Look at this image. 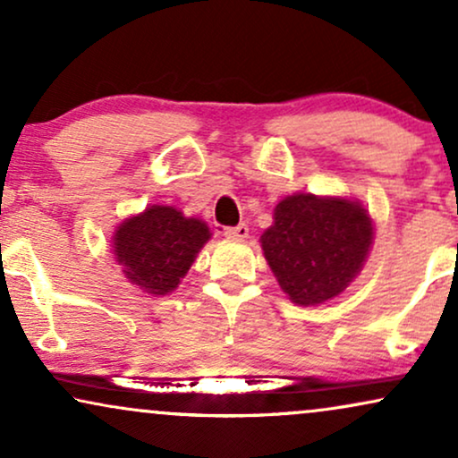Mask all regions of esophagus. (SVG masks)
<instances>
[{
  "instance_id": "esophagus-1",
  "label": "esophagus",
  "mask_w": 458,
  "mask_h": 458,
  "mask_svg": "<svg viewBox=\"0 0 458 458\" xmlns=\"http://www.w3.org/2000/svg\"><path fill=\"white\" fill-rule=\"evenodd\" d=\"M224 234H225V239L242 241V239H247V236H249V225H247V224L233 225V228H225Z\"/></svg>"
}]
</instances>
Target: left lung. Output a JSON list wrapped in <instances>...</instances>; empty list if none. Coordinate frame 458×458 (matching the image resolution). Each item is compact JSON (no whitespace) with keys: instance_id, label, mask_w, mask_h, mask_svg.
I'll return each mask as SVG.
<instances>
[{"instance_id":"left-lung-1","label":"left lung","mask_w":458,"mask_h":458,"mask_svg":"<svg viewBox=\"0 0 458 458\" xmlns=\"http://www.w3.org/2000/svg\"><path fill=\"white\" fill-rule=\"evenodd\" d=\"M259 242L289 300L317 306L340 296L361 272L374 222L359 200L298 192L275 207Z\"/></svg>"}]
</instances>
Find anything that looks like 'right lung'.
Listing matches in <instances>:
<instances>
[{
	"label": "right lung",
	"mask_w": 458,
	"mask_h": 458,
	"mask_svg": "<svg viewBox=\"0 0 458 458\" xmlns=\"http://www.w3.org/2000/svg\"><path fill=\"white\" fill-rule=\"evenodd\" d=\"M209 239L202 219L171 205H149L115 225L112 253L132 285L149 296H169Z\"/></svg>",
	"instance_id": "obj_1"
}]
</instances>
